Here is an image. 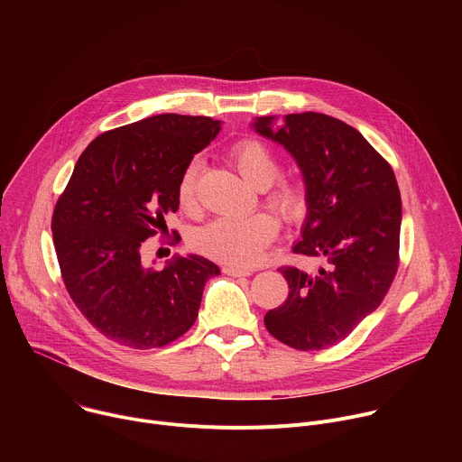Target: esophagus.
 <instances>
[{
	"label": "esophagus",
	"instance_id": "obj_1",
	"mask_svg": "<svg viewBox=\"0 0 462 462\" xmlns=\"http://www.w3.org/2000/svg\"><path fill=\"white\" fill-rule=\"evenodd\" d=\"M223 274L232 276V278H243V276H250L252 273H250V271H245V269H239V267H230V265H226V267H223Z\"/></svg>",
	"mask_w": 462,
	"mask_h": 462
}]
</instances>
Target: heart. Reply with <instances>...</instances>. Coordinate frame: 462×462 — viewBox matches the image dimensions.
Masks as SVG:
<instances>
[{"instance_id":"heart-1","label":"heart","mask_w":462,"mask_h":462,"mask_svg":"<svg viewBox=\"0 0 462 462\" xmlns=\"http://www.w3.org/2000/svg\"><path fill=\"white\" fill-rule=\"evenodd\" d=\"M230 162L257 189H265V203L287 223H300L309 212V193L300 180H280V159L271 146L257 139H243L230 150ZM199 166L188 164L177 184V205L182 212L197 210ZM280 223L267 212L248 217H219L189 234V246L230 267H250L276 239Z\"/></svg>"}]
</instances>
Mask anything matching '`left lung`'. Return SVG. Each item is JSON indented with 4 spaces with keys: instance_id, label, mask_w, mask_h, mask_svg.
Masks as SVG:
<instances>
[{
    "instance_id": "1",
    "label": "left lung",
    "mask_w": 462,
    "mask_h": 462,
    "mask_svg": "<svg viewBox=\"0 0 462 462\" xmlns=\"http://www.w3.org/2000/svg\"><path fill=\"white\" fill-rule=\"evenodd\" d=\"M257 116L252 127L296 161L309 212L292 252L316 257L305 273L280 269L282 307L265 314L269 333L300 351L327 349L351 335L389 291L399 269L402 201L397 179L360 131L323 113Z\"/></svg>"
}]
</instances>
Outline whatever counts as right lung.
<instances>
[{
    "label": "right lung",
    "mask_w": 462,
    "mask_h": 462,
    "mask_svg": "<svg viewBox=\"0 0 462 462\" xmlns=\"http://www.w3.org/2000/svg\"><path fill=\"white\" fill-rule=\"evenodd\" d=\"M219 129L208 116L164 113L106 131L60 195L51 228L65 289L97 331L120 346L152 349L182 337L207 280L221 274L197 254L173 255L162 271L141 261L143 243L179 208L182 171Z\"/></svg>",
    "instance_id": "1"
}]
</instances>
